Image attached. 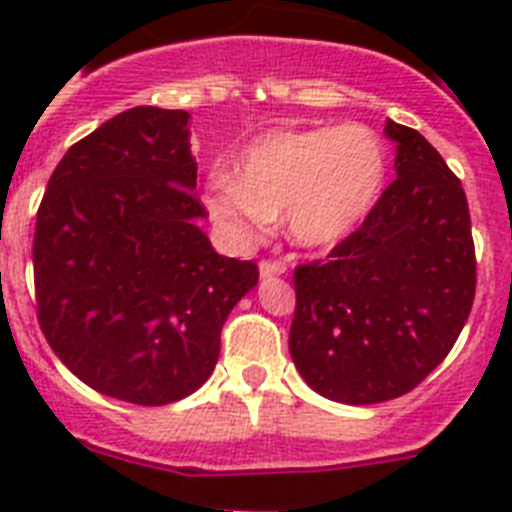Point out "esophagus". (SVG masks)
Returning a JSON list of instances; mask_svg holds the SVG:
<instances>
[{"mask_svg": "<svg viewBox=\"0 0 512 512\" xmlns=\"http://www.w3.org/2000/svg\"><path fill=\"white\" fill-rule=\"evenodd\" d=\"M284 271H287V264H284V261H261V264H259L261 279L282 277Z\"/></svg>", "mask_w": 512, "mask_h": 512, "instance_id": "esophagus-1", "label": "esophagus"}]
</instances>
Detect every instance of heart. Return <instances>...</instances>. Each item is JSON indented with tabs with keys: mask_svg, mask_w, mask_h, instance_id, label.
Returning a JSON list of instances; mask_svg holds the SVG:
<instances>
[{
	"mask_svg": "<svg viewBox=\"0 0 512 512\" xmlns=\"http://www.w3.org/2000/svg\"><path fill=\"white\" fill-rule=\"evenodd\" d=\"M387 182V151L372 128L269 130L235 161V176L212 174L205 205L235 243L269 235L282 217L300 248L346 241L372 215Z\"/></svg>",
	"mask_w": 512,
	"mask_h": 512,
	"instance_id": "1",
	"label": "heart"
}]
</instances>
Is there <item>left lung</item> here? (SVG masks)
<instances>
[{
  "label": "left lung",
  "instance_id": "obj_1",
  "mask_svg": "<svg viewBox=\"0 0 512 512\" xmlns=\"http://www.w3.org/2000/svg\"><path fill=\"white\" fill-rule=\"evenodd\" d=\"M397 179L325 259L295 269L289 354L318 395L395 400L446 359L477 287L467 194L441 153L387 120Z\"/></svg>",
  "mask_w": 512,
  "mask_h": 512
}]
</instances>
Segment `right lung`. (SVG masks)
Here are the masks:
<instances>
[{
  "label": "right lung",
  "instance_id": "obj_1",
  "mask_svg": "<svg viewBox=\"0 0 512 512\" xmlns=\"http://www.w3.org/2000/svg\"><path fill=\"white\" fill-rule=\"evenodd\" d=\"M189 112L133 107L66 151L35 223L38 323L92 390L169 405L200 390L230 310L259 266L220 256L205 217Z\"/></svg>",
  "mask_w": 512,
  "mask_h": 512
}]
</instances>
